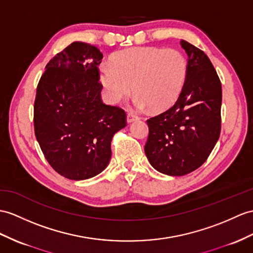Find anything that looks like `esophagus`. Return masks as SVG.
<instances>
[{"mask_svg": "<svg viewBox=\"0 0 253 253\" xmlns=\"http://www.w3.org/2000/svg\"><path fill=\"white\" fill-rule=\"evenodd\" d=\"M136 120H138V117L137 116H135L133 114H127V116H126L127 123H131V122L136 121Z\"/></svg>", "mask_w": 253, "mask_h": 253, "instance_id": "esophagus-1", "label": "esophagus"}]
</instances>
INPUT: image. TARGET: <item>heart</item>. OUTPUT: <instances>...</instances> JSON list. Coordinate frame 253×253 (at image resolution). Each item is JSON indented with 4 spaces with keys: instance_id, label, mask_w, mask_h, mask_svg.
<instances>
[{
    "instance_id": "heart-1",
    "label": "heart",
    "mask_w": 253,
    "mask_h": 253,
    "mask_svg": "<svg viewBox=\"0 0 253 253\" xmlns=\"http://www.w3.org/2000/svg\"><path fill=\"white\" fill-rule=\"evenodd\" d=\"M188 74V62L177 49L138 47L113 57V65H100V80L108 102L119 103L134 87L137 108L149 106L162 112L180 96Z\"/></svg>"
}]
</instances>
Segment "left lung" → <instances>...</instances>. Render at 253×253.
<instances>
[{
	"label": "left lung",
	"instance_id": "left-lung-1",
	"mask_svg": "<svg viewBox=\"0 0 253 253\" xmlns=\"http://www.w3.org/2000/svg\"><path fill=\"white\" fill-rule=\"evenodd\" d=\"M188 54V74L180 96L164 113L147 120L145 153L160 173L183 176L199 169L211 155L221 132L222 89L211 60L181 40Z\"/></svg>",
	"mask_w": 253,
	"mask_h": 253
}]
</instances>
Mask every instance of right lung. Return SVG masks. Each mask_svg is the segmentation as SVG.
Returning <instances> with one entry per match:
<instances>
[{"label":"right lung","mask_w":253,"mask_h":253,"mask_svg":"<svg viewBox=\"0 0 253 253\" xmlns=\"http://www.w3.org/2000/svg\"><path fill=\"white\" fill-rule=\"evenodd\" d=\"M102 59L96 47L74 42L47 63L36 89V139L48 163L67 179H89L105 169L113 136L126 126L125 110L101 98Z\"/></svg>","instance_id":"1"}]
</instances>
